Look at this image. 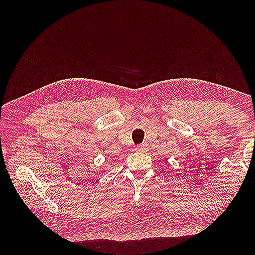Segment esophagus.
<instances>
[{"label": "esophagus", "mask_w": 255, "mask_h": 255, "mask_svg": "<svg viewBox=\"0 0 255 255\" xmlns=\"http://www.w3.org/2000/svg\"><path fill=\"white\" fill-rule=\"evenodd\" d=\"M136 150L137 151H140V152H145V151L148 150V145L147 144H140V145H138V147L136 148Z\"/></svg>", "instance_id": "esophagus-1"}]
</instances>
